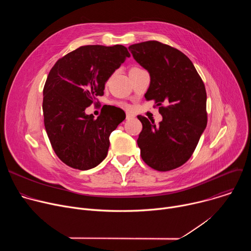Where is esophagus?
Returning <instances> with one entry per match:
<instances>
[{"label":"esophagus","mask_w":251,"mask_h":251,"mask_svg":"<svg viewBox=\"0 0 251 251\" xmlns=\"http://www.w3.org/2000/svg\"><path fill=\"white\" fill-rule=\"evenodd\" d=\"M134 116L132 115V114H130V113H126V119L127 120H129V119H132Z\"/></svg>","instance_id":"obj_1"}]
</instances>
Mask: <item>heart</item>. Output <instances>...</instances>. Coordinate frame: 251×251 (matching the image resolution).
Wrapping results in <instances>:
<instances>
[{
  "label": "heart",
  "mask_w": 251,
  "mask_h": 251,
  "mask_svg": "<svg viewBox=\"0 0 251 251\" xmlns=\"http://www.w3.org/2000/svg\"><path fill=\"white\" fill-rule=\"evenodd\" d=\"M121 106H124V107H126V105L125 104H123V103H119Z\"/></svg>",
  "instance_id": "b5f03b06"
}]
</instances>
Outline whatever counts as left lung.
I'll return each mask as SVG.
<instances>
[{
	"label": "left lung",
	"mask_w": 251,
	"mask_h": 251,
	"mask_svg": "<svg viewBox=\"0 0 251 251\" xmlns=\"http://www.w3.org/2000/svg\"><path fill=\"white\" fill-rule=\"evenodd\" d=\"M134 59L151 77L146 100H155L163 120L138 115L143 129L137 140L141 157L160 172L184 165L193 155L206 127V92L190 58L157 41L129 47Z\"/></svg>",
	"instance_id": "left-lung-1"
}]
</instances>
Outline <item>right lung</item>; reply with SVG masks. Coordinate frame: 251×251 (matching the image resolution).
Wrapping results in <instances>:
<instances>
[{"mask_svg":"<svg viewBox=\"0 0 251 251\" xmlns=\"http://www.w3.org/2000/svg\"><path fill=\"white\" fill-rule=\"evenodd\" d=\"M128 50L84 46L59 58L50 69L44 87V121L56 156L67 166L81 171L99 165L109 149V136L125 119V112L106 106L97 119L85 114L105 82L120 67Z\"/></svg>","mask_w":251,"mask_h":251,"instance_id":"add662e5","label":"right lung"}]
</instances>
